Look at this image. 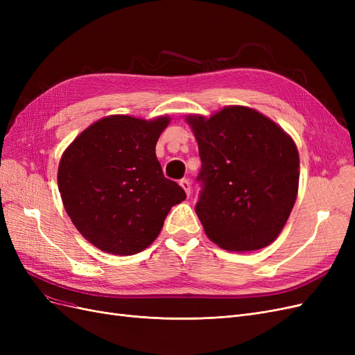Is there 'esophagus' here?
<instances>
[{
  "label": "esophagus",
  "mask_w": 355,
  "mask_h": 355,
  "mask_svg": "<svg viewBox=\"0 0 355 355\" xmlns=\"http://www.w3.org/2000/svg\"><path fill=\"white\" fill-rule=\"evenodd\" d=\"M179 184H180V187L182 188H184L185 189V192H187V196H189L191 194V182H189V179H182L180 182H179Z\"/></svg>",
  "instance_id": "34e87169"
}]
</instances>
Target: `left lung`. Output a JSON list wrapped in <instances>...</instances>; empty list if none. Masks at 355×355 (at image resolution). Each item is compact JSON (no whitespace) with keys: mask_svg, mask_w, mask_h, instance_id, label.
Instances as JSON below:
<instances>
[{"mask_svg":"<svg viewBox=\"0 0 355 355\" xmlns=\"http://www.w3.org/2000/svg\"><path fill=\"white\" fill-rule=\"evenodd\" d=\"M201 171L197 216L220 249L253 252L282 232L297 197V148L280 125L247 106L188 115Z\"/></svg>","mask_w":355,"mask_h":355,"instance_id":"8db88e82","label":"left lung"}]
</instances>
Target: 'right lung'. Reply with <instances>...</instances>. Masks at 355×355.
<instances>
[{
    "mask_svg": "<svg viewBox=\"0 0 355 355\" xmlns=\"http://www.w3.org/2000/svg\"><path fill=\"white\" fill-rule=\"evenodd\" d=\"M170 116L110 115L80 133L63 153L58 187L68 216L98 249L120 256L153 244L170 209L187 198L164 178L155 155Z\"/></svg>",
    "mask_w": 355,
    "mask_h": 355,
    "instance_id": "add662e5",
    "label": "right lung"
}]
</instances>
